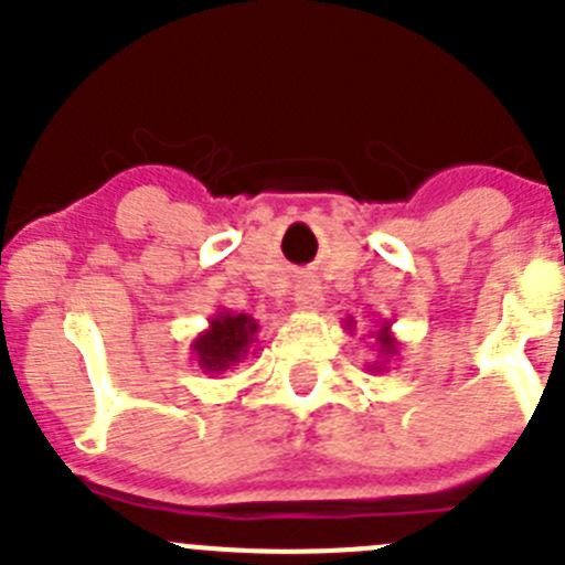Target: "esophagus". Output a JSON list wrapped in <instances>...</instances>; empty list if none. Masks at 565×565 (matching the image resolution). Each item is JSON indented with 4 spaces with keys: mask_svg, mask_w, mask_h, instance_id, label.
<instances>
[{
    "mask_svg": "<svg viewBox=\"0 0 565 565\" xmlns=\"http://www.w3.org/2000/svg\"><path fill=\"white\" fill-rule=\"evenodd\" d=\"M294 302H297V308H302V311H319L322 302H326V297H322L319 282H313V279H302V282L297 286V294H294Z\"/></svg>",
    "mask_w": 565,
    "mask_h": 565,
    "instance_id": "obj_1",
    "label": "esophagus"
}]
</instances>
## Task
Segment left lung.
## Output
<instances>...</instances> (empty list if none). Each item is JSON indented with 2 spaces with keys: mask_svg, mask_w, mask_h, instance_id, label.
<instances>
[{
  "mask_svg": "<svg viewBox=\"0 0 565 565\" xmlns=\"http://www.w3.org/2000/svg\"><path fill=\"white\" fill-rule=\"evenodd\" d=\"M348 328H353V319H348ZM376 351H379V359L373 364H367V367L382 373L384 364L391 362L393 356H398V339L393 337L391 322H384V326L376 331Z\"/></svg>",
  "mask_w": 565,
  "mask_h": 565,
  "instance_id": "obj_1",
  "label": "left lung"
}]
</instances>
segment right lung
<instances>
[{"label":"right lung","instance_id":"obj_1","mask_svg":"<svg viewBox=\"0 0 565 565\" xmlns=\"http://www.w3.org/2000/svg\"><path fill=\"white\" fill-rule=\"evenodd\" d=\"M259 326L252 313H234L226 308L209 317V328L194 337L192 356L203 373L234 371L254 351Z\"/></svg>","mask_w":565,"mask_h":565}]
</instances>
